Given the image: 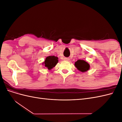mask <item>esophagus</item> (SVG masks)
Returning a JSON list of instances; mask_svg holds the SVG:
<instances>
[{
	"mask_svg": "<svg viewBox=\"0 0 122 122\" xmlns=\"http://www.w3.org/2000/svg\"><path fill=\"white\" fill-rule=\"evenodd\" d=\"M64 60L65 61H69L70 59H69V58H68V57H65V58H64Z\"/></svg>",
	"mask_w": 122,
	"mask_h": 122,
	"instance_id": "1",
	"label": "esophagus"
}]
</instances>
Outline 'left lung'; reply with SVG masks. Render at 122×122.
<instances>
[{
  "mask_svg": "<svg viewBox=\"0 0 122 122\" xmlns=\"http://www.w3.org/2000/svg\"><path fill=\"white\" fill-rule=\"evenodd\" d=\"M75 67L81 72L87 71L90 69V65L88 62L82 60H79L75 62Z\"/></svg>",
  "mask_w": 122,
  "mask_h": 122,
  "instance_id": "8db88e82",
  "label": "left lung"
}]
</instances>
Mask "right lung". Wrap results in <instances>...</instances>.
Segmentation results:
<instances>
[{"mask_svg": "<svg viewBox=\"0 0 122 122\" xmlns=\"http://www.w3.org/2000/svg\"><path fill=\"white\" fill-rule=\"evenodd\" d=\"M58 58L57 56H47L45 60L43 63V65L45 67L47 68L48 70H51L53 68L56 64L58 63Z\"/></svg>", "mask_w": 122, "mask_h": 122, "instance_id": "1", "label": "right lung"}]
</instances>
